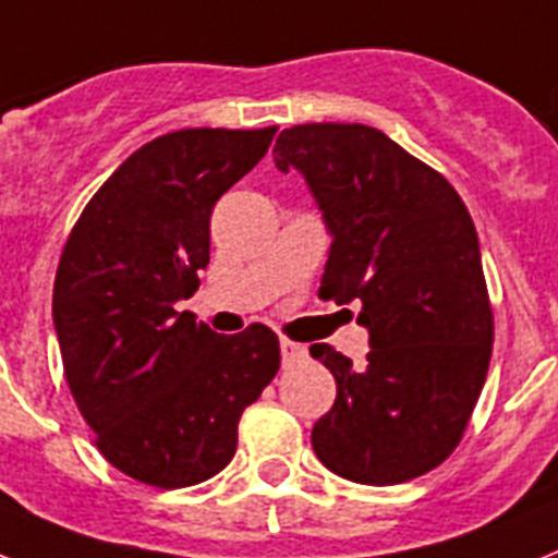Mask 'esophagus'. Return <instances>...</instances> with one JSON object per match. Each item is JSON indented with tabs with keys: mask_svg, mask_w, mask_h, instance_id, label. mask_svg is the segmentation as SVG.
Listing matches in <instances>:
<instances>
[{
	"mask_svg": "<svg viewBox=\"0 0 558 558\" xmlns=\"http://www.w3.org/2000/svg\"><path fill=\"white\" fill-rule=\"evenodd\" d=\"M280 357H283V366L301 364L303 357H306V347L289 341V338H280Z\"/></svg>",
	"mask_w": 558,
	"mask_h": 558,
	"instance_id": "1",
	"label": "esophagus"
}]
</instances>
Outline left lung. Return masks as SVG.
Segmentation results:
<instances>
[{"instance_id": "left-lung-1", "label": "left lung", "mask_w": 558, "mask_h": 558, "mask_svg": "<svg viewBox=\"0 0 558 558\" xmlns=\"http://www.w3.org/2000/svg\"><path fill=\"white\" fill-rule=\"evenodd\" d=\"M275 162L306 177L332 232L318 294L361 303L369 329L361 369L329 343L312 347L338 384L312 450L357 484L418 478L459 447L490 366L473 217L444 174L361 122L292 125Z\"/></svg>"}]
</instances>
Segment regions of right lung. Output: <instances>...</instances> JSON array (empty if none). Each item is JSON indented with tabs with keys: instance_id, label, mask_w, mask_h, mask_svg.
Wrapping results in <instances>:
<instances>
[{
	"instance_id": "right-lung-1",
	"label": "right lung",
	"mask_w": 558,
	"mask_h": 558,
	"mask_svg": "<svg viewBox=\"0 0 558 558\" xmlns=\"http://www.w3.org/2000/svg\"><path fill=\"white\" fill-rule=\"evenodd\" d=\"M271 129H183L122 162L83 208L53 280L62 369L102 459L177 490L232 461L238 424L280 366L278 335L211 332L201 287L211 208L269 151Z\"/></svg>"
}]
</instances>
